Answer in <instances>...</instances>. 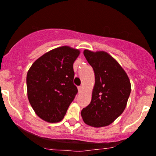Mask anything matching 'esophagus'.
<instances>
[{
  "mask_svg": "<svg viewBox=\"0 0 156 156\" xmlns=\"http://www.w3.org/2000/svg\"><path fill=\"white\" fill-rule=\"evenodd\" d=\"M78 93H81V92H82V90H83V87L81 86H80V87H78Z\"/></svg>",
  "mask_w": 156,
  "mask_h": 156,
  "instance_id": "esophagus-1",
  "label": "esophagus"
}]
</instances>
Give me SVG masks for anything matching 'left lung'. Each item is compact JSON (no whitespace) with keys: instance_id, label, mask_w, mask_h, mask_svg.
<instances>
[{"instance_id":"obj_1","label":"left lung","mask_w":156,"mask_h":156,"mask_svg":"<svg viewBox=\"0 0 156 156\" xmlns=\"http://www.w3.org/2000/svg\"><path fill=\"white\" fill-rule=\"evenodd\" d=\"M95 73L90 103L81 111L83 122L93 127L112 123L125 110L131 83L123 69L107 52L83 51Z\"/></svg>"}]
</instances>
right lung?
<instances>
[{
	"instance_id": "add662e5",
	"label": "right lung",
	"mask_w": 156,
	"mask_h": 156,
	"mask_svg": "<svg viewBox=\"0 0 156 156\" xmlns=\"http://www.w3.org/2000/svg\"><path fill=\"white\" fill-rule=\"evenodd\" d=\"M79 54L78 49L59 47L37 59L27 72L29 101L43 120L61 121L78 93L73 63Z\"/></svg>"
}]
</instances>
